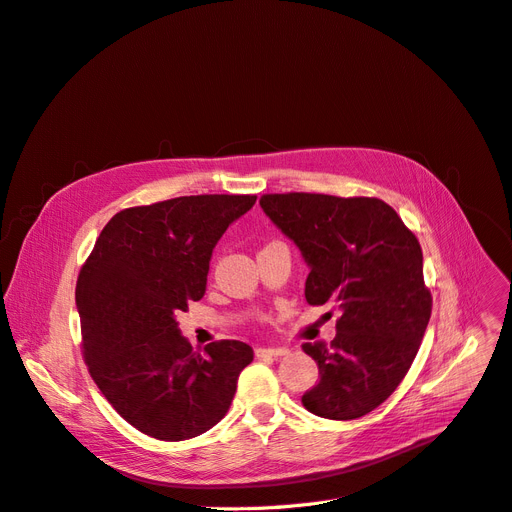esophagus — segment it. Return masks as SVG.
Here are the masks:
<instances>
[{"label": "esophagus", "mask_w": 512, "mask_h": 512, "mask_svg": "<svg viewBox=\"0 0 512 512\" xmlns=\"http://www.w3.org/2000/svg\"><path fill=\"white\" fill-rule=\"evenodd\" d=\"M288 349L286 347H259L255 349L257 358H280V355H286Z\"/></svg>", "instance_id": "esophagus-1"}]
</instances>
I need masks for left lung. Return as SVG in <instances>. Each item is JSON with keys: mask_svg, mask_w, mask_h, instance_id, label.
I'll return each mask as SVG.
<instances>
[{"mask_svg": "<svg viewBox=\"0 0 512 512\" xmlns=\"http://www.w3.org/2000/svg\"><path fill=\"white\" fill-rule=\"evenodd\" d=\"M259 205L307 263V303L341 314L330 347L303 343L320 383L301 404L330 420L372 412L402 383L431 318L416 236L379 198L291 192Z\"/></svg>", "mask_w": 512, "mask_h": 512, "instance_id": "left-lung-1", "label": "left lung"}]
</instances>
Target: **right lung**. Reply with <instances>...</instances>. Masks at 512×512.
Segmentation results:
<instances>
[{"mask_svg":"<svg viewBox=\"0 0 512 512\" xmlns=\"http://www.w3.org/2000/svg\"><path fill=\"white\" fill-rule=\"evenodd\" d=\"M255 201L201 194L125 209L79 272L85 364L113 408L154 439L182 441L215 427L253 362L242 341L194 353L175 316L203 299L217 240Z\"/></svg>","mask_w":512,"mask_h":512,"instance_id":"add662e5","label":"right lung"}]
</instances>
